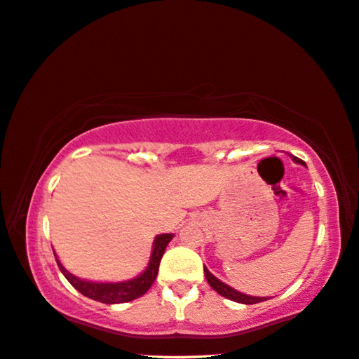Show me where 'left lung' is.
Here are the masks:
<instances>
[{"mask_svg":"<svg viewBox=\"0 0 359 359\" xmlns=\"http://www.w3.org/2000/svg\"><path fill=\"white\" fill-rule=\"evenodd\" d=\"M292 158H293V161H295V163L303 164L302 159H298L295 156H292ZM205 276H206V280L211 285L212 290H216L219 295L232 299V302L243 303V304H255V303H259V302H264V299H267L264 297H250V295H245V293H240L237 290H233V288L229 287L227 283H224L219 279H216V277H214L211 272L206 269V267H205Z\"/></svg>","mask_w":359,"mask_h":359,"instance_id":"8db88e82","label":"left lung"}]
</instances>
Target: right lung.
<instances>
[{"label":"right lung","instance_id":"right-lung-1","mask_svg":"<svg viewBox=\"0 0 359 359\" xmlns=\"http://www.w3.org/2000/svg\"><path fill=\"white\" fill-rule=\"evenodd\" d=\"M174 235L172 233H163L158 235L154 238L153 243V253H151V259H149L148 267L142 272L140 276L135 277V279L127 280V282H117V283H98V282H87L79 279V277L72 276L71 272H67L64 269V266L60 263L57 256L55 255L56 263L60 266L61 272L64 277L69 280V283L79 290L82 295L96 299L100 303H106V304H116V303H127L132 302L138 297L145 295V293L149 290V287L153 285L154 279H156L158 271H159V263H161V258L164 255V250L168 247V243L172 240Z\"/></svg>","mask_w":359,"mask_h":359}]
</instances>
